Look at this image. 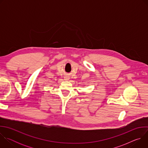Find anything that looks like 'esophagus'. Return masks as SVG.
<instances>
[{"mask_svg": "<svg viewBox=\"0 0 148 148\" xmlns=\"http://www.w3.org/2000/svg\"><path fill=\"white\" fill-rule=\"evenodd\" d=\"M65 79H66V80H68V79H69V78H68V77H66V78H65Z\"/></svg>", "mask_w": 148, "mask_h": 148, "instance_id": "34e87169", "label": "esophagus"}]
</instances>
